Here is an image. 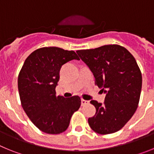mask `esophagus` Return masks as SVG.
Listing matches in <instances>:
<instances>
[{
	"instance_id": "34e87169",
	"label": "esophagus",
	"mask_w": 154,
	"mask_h": 154,
	"mask_svg": "<svg viewBox=\"0 0 154 154\" xmlns=\"http://www.w3.org/2000/svg\"><path fill=\"white\" fill-rule=\"evenodd\" d=\"M81 103H82V106H85V105H86V104H89V101H87V100H85V99H82Z\"/></svg>"
}]
</instances>
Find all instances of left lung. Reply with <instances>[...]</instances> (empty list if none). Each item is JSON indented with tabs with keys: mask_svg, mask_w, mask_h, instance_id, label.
<instances>
[{
	"mask_svg": "<svg viewBox=\"0 0 154 154\" xmlns=\"http://www.w3.org/2000/svg\"><path fill=\"white\" fill-rule=\"evenodd\" d=\"M76 52L93 73L95 84L106 93L103 104L90 102L96 109L88 119L91 129L103 135L119 131L135 113L140 101L142 75L136 59L118 45Z\"/></svg>",
	"mask_w": 154,
	"mask_h": 154,
	"instance_id": "1",
	"label": "left lung"
}]
</instances>
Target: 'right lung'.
<instances>
[{"instance_id":"right-lung-1","label":"right lung","mask_w":154,"mask_h":154,"mask_svg":"<svg viewBox=\"0 0 154 154\" xmlns=\"http://www.w3.org/2000/svg\"><path fill=\"white\" fill-rule=\"evenodd\" d=\"M79 60L74 51L58 47L35 50L24 61L18 75L17 86L21 106L31 121L48 134H59L67 130L72 114L79 109L78 96H56L55 87L64 64Z\"/></svg>"}]
</instances>
